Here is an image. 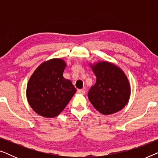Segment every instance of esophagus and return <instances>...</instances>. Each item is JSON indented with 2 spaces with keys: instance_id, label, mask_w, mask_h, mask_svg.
<instances>
[{
  "instance_id": "esophagus-1",
  "label": "esophagus",
  "mask_w": 158,
  "mask_h": 158,
  "mask_svg": "<svg viewBox=\"0 0 158 158\" xmlns=\"http://www.w3.org/2000/svg\"><path fill=\"white\" fill-rule=\"evenodd\" d=\"M77 93H79V94H84L85 93V90H83V89H77Z\"/></svg>"
}]
</instances>
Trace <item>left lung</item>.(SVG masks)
<instances>
[{
  "mask_svg": "<svg viewBox=\"0 0 158 158\" xmlns=\"http://www.w3.org/2000/svg\"><path fill=\"white\" fill-rule=\"evenodd\" d=\"M96 82L88 96L95 109L104 115L119 111L128 102L130 85L124 72L115 64L99 62L90 65Z\"/></svg>",
  "mask_w": 158,
  "mask_h": 158,
  "instance_id": "1",
  "label": "left lung"
}]
</instances>
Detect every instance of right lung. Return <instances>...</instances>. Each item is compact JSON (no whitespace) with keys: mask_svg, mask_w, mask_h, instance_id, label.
I'll return each mask as SVG.
<instances>
[{"mask_svg":"<svg viewBox=\"0 0 158 158\" xmlns=\"http://www.w3.org/2000/svg\"><path fill=\"white\" fill-rule=\"evenodd\" d=\"M65 67L62 59L49 60L41 64L30 77L27 100L39 115L47 118L57 116L76 92L71 81L62 75Z\"/></svg>","mask_w":158,"mask_h":158,"instance_id":"1","label":"right lung"}]
</instances>
